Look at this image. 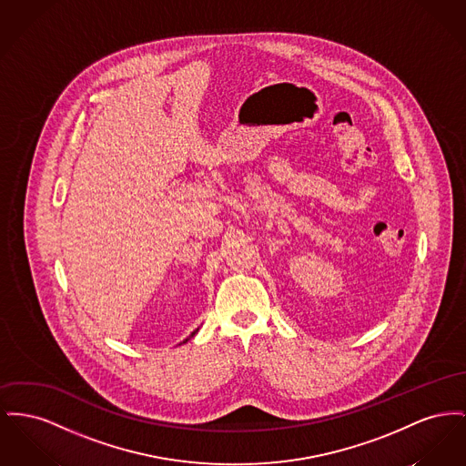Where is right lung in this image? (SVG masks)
I'll return each instance as SVG.
<instances>
[{
  "instance_id": "1",
  "label": "right lung",
  "mask_w": 466,
  "mask_h": 466,
  "mask_svg": "<svg viewBox=\"0 0 466 466\" xmlns=\"http://www.w3.org/2000/svg\"><path fill=\"white\" fill-rule=\"evenodd\" d=\"M195 332H197V330H195ZM195 332H192V336H193V334H195Z\"/></svg>"
}]
</instances>
